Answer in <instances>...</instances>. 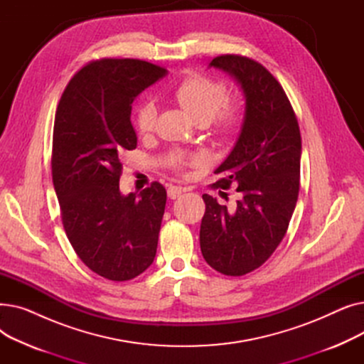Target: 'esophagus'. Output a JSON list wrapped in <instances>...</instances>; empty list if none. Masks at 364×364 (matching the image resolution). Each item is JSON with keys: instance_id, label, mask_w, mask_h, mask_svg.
Listing matches in <instances>:
<instances>
[{"instance_id": "esophagus-1", "label": "esophagus", "mask_w": 364, "mask_h": 364, "mask_svg": "<svg viewBox=\"0 0 364 364\" xmlns=\"http://www.w3.org/2000/svg\"><path fill=\"white\" fill-rule=\"evenodd\" d=\"M183 193V188L178 186H169L168 187V198L169 199H177L180 198Z\"/></svg>"}]
</instances>
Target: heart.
Instances as JSON below:
<instances>
[{
	"mask_svg": "<svg viewBox=\"0 0 364 364\" xmlns=\"http://www.w3.org/2000/svg\"><path fill=\"white\" fill-rule=\"evenodd\" d=\"M172 97L183 110L199 125L214 122V131L227 137L237 128L242 118V103L235 97H225V85L221 81L203 75H190L172 91ZM156 106L150 100L141 102L134 114V124L139 134H149L156 121ZM199 156H186L176 153L171 156V165L181 169L186 165L198 164Z\"/></svg>",
	"mask_w": 364,
	"mask_h": 364,
	"instance_id": "1",
	"label": "heart"
}]
</instances>
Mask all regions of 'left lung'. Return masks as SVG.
Returning a JSON list of instances; mask_svg holds the SVG:
<instances>
[{"mask_svg": "<svg viewBox=\"0 0 364 364\" xmlns=\"http://www.w3.org/2000/svg\"><path fill=\"white\" fill-rule=\"evenodd\" d=\"M232 75L245 95L240 136L213 188L237 192L227 208L203 195L200 251L214 270L243 276L272 257L288 230L299 192L301 134L284 90L261 63L237 54L209 63ZM227 196V193H224Z\"/></svg>", "mask_w": 364, "mask_h": 364, "instance_id": "left-lung-1", "label": "left lung"}]
</instances>
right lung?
Here are the masks:
<instances>
[{"instance_id": "1", "label": "right lung", "mask_w": 364, "mask_h": 364, "mask_svg": "<svg viewBox=\"0 0 364 364\" xmlns=\"http://www.w3.org/2000/svg\"><path fill=\"white\" fill-rule=\"evenodd\" d=\"M166 75L139 59H102L73 75L55 110L51 174L76 255L99 276L125 282L155 259L166 190H119L122 156L137 147L132 102Z\"/></svg>"}]
</instances>
